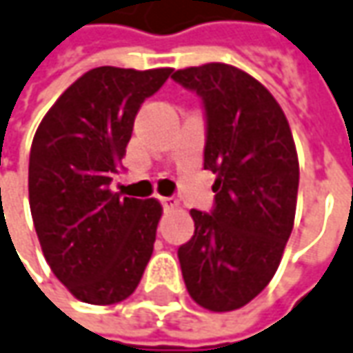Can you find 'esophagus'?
Segmentation results:
<instances>
[{"label":"esophagus","instance_id":"1","mask_svg":"<svg viewBox=\"0 0 353 353\" xmlns=\"http://www.w3.org/2000/svg\"><path fill=\"white\" fill-rule=\"evenodd\" d=\"M160 201H162V205L168 210H174V208H179V201H177L176 196H160Z\"/></svg>","mask_w":353,"mask_h":353}]
</instances>
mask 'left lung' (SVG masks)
I'll return each instance as SVG.
<instances>
[{"instance_id": "8db88e82", "label": "left lung", "mask_w": 353, "mask_h": 353, "mask_svg": "<svg viewBox=\"0 0 353 353\" xmlns=\"http://www.w3.org/2000/svg\"><path fill=\"white\" fill-rule=\"evenodd\" d=\"M172 79L205 102V170L216 174V207L191 208L195 236L177 257L193 301L226 313L257 297L282 261L296 218V143L276 98L243 69L214 61Z\"/></svg>"}]
</instances>
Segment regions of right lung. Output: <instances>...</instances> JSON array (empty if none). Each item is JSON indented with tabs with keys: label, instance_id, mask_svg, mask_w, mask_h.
<instances>
[{
	"label": "right lung",
	"instance_id": "obj_1",
	"mask_svg": "<svg viewBox=\"0 0 353 353\" xmlns=\"http://www.w3.org/2000/svg\"><path fill=\"white\" fill-rule=\"evenodd\" d=\"M172 67H94L36 129L28 203L36 236L57 280L81 301L114 305L139 286L152 255L162 205L110 189L141 104Z\"/></svg>",
	"mask_w": 353,
	"mask_h": 353
}]
</instances>
